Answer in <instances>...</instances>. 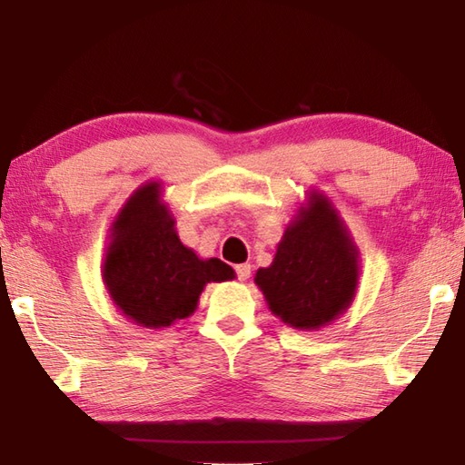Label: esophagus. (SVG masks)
I'll list each match as a JSON object with an SVG mask.
<instances>
[{"label": "esophagus", "mask_w": 465, "mask_h": 465, "mask_svg": "<svg viewBox=\"0 0 465 465\" xmlns=\"http://www.w3.org/2000/svg\"><path fill=\"white\" fill-rule=\"evenodd\" d=\"M250 273H252V265L250 263H240V265H235V275H238V280L240 282H245L250 278Z\"/></svg>", "instance_id": "obj_1"}]
</instances>
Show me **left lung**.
<instances>
[{"mask_svg":"<svg viewBox=\"0 0 465 465\" xmlns=\"http://www.w3.org/2000/svg\"><path fill=\"white\" fill-rule=\"evenodd\" d=\"M358 248L328 197L310 192L308 205L285 227L270 268L255 283L273 315L295 330H320L350 308L358 288Z\"/></svg>","mask_w":465,"mask_h":465,"instance_id":"obj_1","label":"left lung"}]
</instances>
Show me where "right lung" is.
I'll use <instances>...</instances> for the list:
<instances>
[{
  "mask_svg": "<svg viewBox=\"0 0 465 465\" xmlns=\"http://www.w3.org/2000/svg\"><path fill=\"white\" fill-rule=\"evenodd\" d=\"M173 223L157 182L137 187L112 223L104 283L125 318L142 328L160 330L187 318L205 283L235 275L222 260L197 258Z\"/></svg>",
  "mask_w": 465,
  "mask_h": 465,
  "instance_id": "obj_1",
  "label": "right lung"
}]
</instances>
